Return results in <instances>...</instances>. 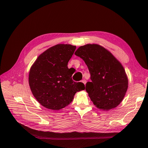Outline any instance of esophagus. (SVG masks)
Masks as SVG:
<instances>
[{"label":"esophagus","instance_id":"obj_1","mask_svg":"<svg viewBox=\"0 0 148 148\" xmlns=\"http://www.w3.org/2000/svg\"><path fill=\"white\" fill-rule=\"evenodd\" d=\"M81 82L84 84V85H86V81L85 79H83V80H82V81H81Z\"/></svg>","mask_w":148,"mask_h":148}]
</instances>
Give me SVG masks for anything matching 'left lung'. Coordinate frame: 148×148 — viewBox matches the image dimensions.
Listing matches in <instances>:
<instances>
[{"instance_id": "obj_1", "label": "left lung", "mask_w": 148, "mask_h": 148, "mask_svg": "<svg viewBox=\"0 0 148 148\" xmlns=\"http://www.w3.org/2000/svg\"><path fill=\"white\" fill-rule=\"evenodd\" d=\"M88 67L91 82L86 90L95 107L108 111L122 101L128 87V79L121 63L112 54L97 44L80 46L74 53Z\"/></svg>"}]
</instances>
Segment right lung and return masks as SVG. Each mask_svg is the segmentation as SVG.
Masks as SVG:
<instances>
[{"instance_id": "right-lung-1", "label": "right lung", "mask_w": 148, "mask_h": 148, "mask_svg": "<svg viewBox=\"0 0 148 148\" xmlns=\"http://www.w3.org/2000/svg\"><path fill=\"white\" fill-rule=\"evenodd\" d=\"M75 46L58 44L41 53L32 66L29 74L31 91L36 100L46 108L57 111L64 108L75 93L85 90L84 84L72 79L68 62Z\"/></svg>"}]
</instances>
